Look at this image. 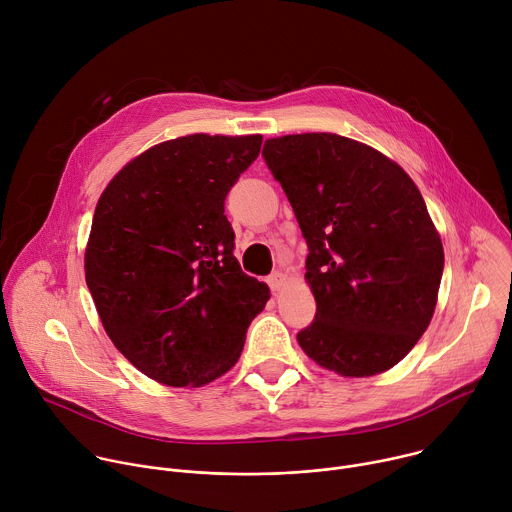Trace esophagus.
<instances>
[{"label":"esophagus","instance_id":"obj_1","mask_svg":"<svg viewBox=\"0 0 512 512\" xmlns=\"http://www.w3.org/2000/svg\"><path fill=\"white\" fill-rule=\"evenodd\" d=\"M285 279H287V277H285L281 271H275V273H271V275H269L267 283H269L271 291H281V289L285 287Z\"/></svg>","mask_w":512,"mask_h":512}]
</instances>
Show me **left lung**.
<instances>
[{"instance_id":"1","label":"left lung","mask_w":512,"mask_h":512,"mask_svg":"<svg viewBox=\"0 0 512 512\" xmlns=\"http://www.w3.org/2000/svg\"><path fill=\"white\" fill-rule=\"evenodd\" d=\"M263 158L308 243L314 322L302 350L342 377L393 369L427 330L444 247L409 174L367 143L336 133L265 141Z\"/></svg>"}]
</instances>
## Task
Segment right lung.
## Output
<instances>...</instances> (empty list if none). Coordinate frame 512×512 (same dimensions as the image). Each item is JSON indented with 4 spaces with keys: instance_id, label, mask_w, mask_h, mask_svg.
<instances>
[{
    "instance_id": "obj_1",
    "label": "right lung",
    "mask_w": 512,
    "mask_h": 512,
    "mask_svg": "<svg viewBox=\"0 0 512 512\" xmlns=\"http://www.w3.org/2000/svg\"><path fill=\"white\" fill-rule=\"evenodd\" d=\"M263 135L192 133L125 164L103 190L85 279L115 348L168 387H202L239 360L269 287L241 271L225 198Z\"/></svg>"
}]
</instances>
